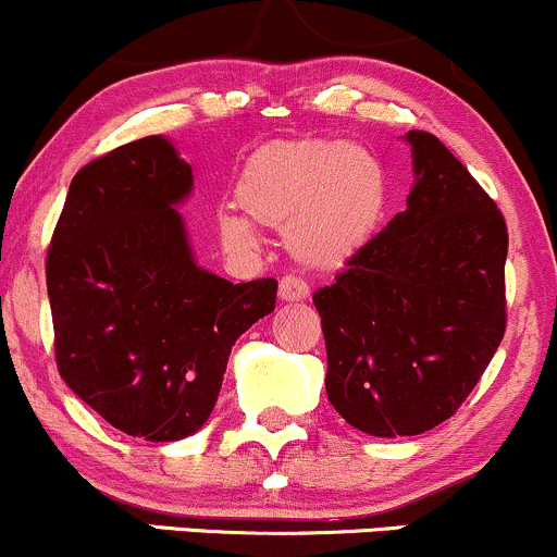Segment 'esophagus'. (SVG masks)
<instances>
[{"label":"esophagus","mask_w":557,"mask_h":557,"mask_svg":"<svg viewBox=\"0 0 557 557\" xmlns=\"http://www.w3.org/2000/svg\"><path fill=\"white\" fill-rule=\"evenodd\" d=\"M306 298H309V285H306L304 280L293 277V274L280 280V300H285V304H298V300Z\"/></svg>","instance_id":"obj_1"}]
</instances>
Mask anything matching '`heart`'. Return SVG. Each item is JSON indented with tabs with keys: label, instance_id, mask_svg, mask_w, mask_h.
Listing matches in <instances>:
<instances>
[{
	"label": "heart",
	"instance_id": "1",
	"mask_svg": "<svg viewBox=\"0 0 557 557\" xmlns=\"http://www.w3.org/2000/svg\"><path fill=\"white\" fill-rule=\"evenodd\" d=\"M238 212L220 214L227 246L257 243L251 225L285 230L290 253L309 270H337L372 240L385 216L389 177L382 159L341 138L272 140L235 181Z\"/></svg>",
	"mask_w": 557,
	"mask_h": 557
}]
</instances>
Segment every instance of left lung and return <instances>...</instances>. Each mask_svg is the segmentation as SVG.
<instances>
[{
    "instance_id": "8db88e82",
    "label": "left lung",
    "mask_w": 557,
    "mask_h": 557,
    "mask_svg": "<svg viewBox=\"0 0 557 557\" xmlns=\"http://www.w3.org/2000/svg\"><path fill=\"white\" fill-rule=\"evenodd\" d=\"M406 212L314 293L327 398L356 430L411 437L469 398L505 332L508 230L432 133L408 131Z\"/></svg>"
}]
</instances>
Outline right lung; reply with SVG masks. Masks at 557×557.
I'll use <instances>...</instances> for the list:
<instances>
[{
  "label": "right lung",
  "mask_w": 557,
  "mask_h": 557,
  "mask_svg": "<svg viewBox=\"0 0 557 557\" xmlns=\"http://www.w3.org/2000/svg\"><path fill=\"white\" fill-rule=\"evenodd\" d=\"M190 190L170 138L120 146L73 177L47 253L60 376L149 443L207 424L235 341L277 298V280L233 285L196 264L177 212Z\"/></svg>",
  "instance_id": "right-lung-1"
}]
</instances>
